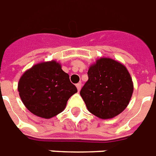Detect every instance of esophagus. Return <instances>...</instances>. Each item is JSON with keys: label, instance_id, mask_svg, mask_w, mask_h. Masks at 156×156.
<instances>
[{"label": "esophagus", "instance_id": "obj_1", "mask_svg": "<svg viewBox=\"0 0 156 156\" xmlns=\"http://www.w3.org/2000/svg\"><path fill=\"white\" fill-rule=\"evenodd\" d=\"M76 87H77V89H78V91H80L81 88H82V83L81 82H78L76 84Z\"/></svg>", "mask_w": 156, "mask_h": 156}]
</instances>
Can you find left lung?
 Masks as SVG:
<instances>
[{
    "mask_svg": "<svg viewBox=\"0 0 156 156\" xmlns=\"http://www.w3.org/2000/svg\"><path fill=\"white\" fill-rule=\"evenodd\" d=\"M87 75L80 94L90 113L107 119L126 109L132 96L133 82L123 65L111 58H100L90 67Z\"/></svg>",
    "mask_w": 156,
    "mask_h": 156,
    "instance_id": "8db88e82",
    "label": "left lung"
}]
</instances>
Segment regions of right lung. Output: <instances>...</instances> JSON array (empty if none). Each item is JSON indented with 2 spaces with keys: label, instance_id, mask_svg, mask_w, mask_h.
<instances>
[{
  "label": "right lung",
  "instance_id": "1",
  "mask_svg": "<svg viewBox=\"0 0 156 156\" xmlns=\"http://www.w3.org/2000/svg\"><path fill=\"white\" fill-rule=\"evenodd\" d=\"M18 91L30 112L50 119L65 109L68 99L78 90L60 64L51 61L34 66L25 72L19 81Z\"/></svg>",
  "mask_w": 156,
  "mask_h": 156
}]
</instances>
